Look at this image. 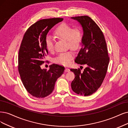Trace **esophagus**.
I'll use <instances>...</instances> for the list:
<instances>
[{"label": "esophagus", "mask_w": 128, "mask_h": 128, "mask_svg": "<svg viewBox=\"0 0 128 128\" xmlns=\"http://www.w3.org/2000/svg\"><path fill=\"white\" fill-rule=\"evenodd\" d=\"M70 70L69 68H65V72H70Z\"/></svg>", "instance_id": "1"}]
</instances>
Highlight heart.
<instances>
[{
  "instance_id": "heart-1",
  "label": "heart",
  "mask_w": 128,
  "mask_h": 128,
  "mask_svg": "<svg viewBox=\"0 0 128 128\" xmlns=\"http://www.w3.org/2000/svg\"><path fill=\"white\" fill-rule=\"evenodd\" d=\"M54 35L59 39L66 40L68 45L73 50H78L81 45L82 34L78 28H74L65 23H62L57 27L54 31ZM45 45L48 52L54 50V40L50 36H47L45 39ZM74 56L72 51L62 53L55 58V62L60 65H68L70 63Z\"/></svg>"
}]
</instances>
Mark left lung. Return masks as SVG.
<instances>
[{"label": "left lung", "mask_w": 128, "mask_h": 128, "mask_svg": "<svg viewBox=\"0 0 128 128\" xmlns=\"http://www.w3.org/2000/svg\"><path fill=\"white\" fill-rule=\"evenodd\" d=\"M70 18L80 23L83 32L82 48L75 62L87 66L82 72L80 68L70 69L75 74L71 88L79 95L90 96L100 87L107 72L110 59L106 42L100 28L90 17Z\"/></svg>", "instance_id": "8db88e82"}]
</instances>
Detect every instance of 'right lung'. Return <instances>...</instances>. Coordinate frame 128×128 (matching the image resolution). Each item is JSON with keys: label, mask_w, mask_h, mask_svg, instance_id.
Listing matches in <instances>:
<instances>
[{"label": "right lung", "mask_w": 128, "mask_h": 128, "mask_svg": "<svg viewBox=\"0 0 128 128\" xmlns=\"http://www.w3.org/2000/svg\"><path fill=\"white\" fill-rule=\"evenodd\" d=\"M63 20L60 18L40 20L28 28L23 37L18 53V71L24 86L34 97L50 95L57 79L64 72V67L58 64L50 65L48 70L40 66L48 54L45 45L47 33Z\"/></svg>", "instance_id": "1"}]
</instances>
